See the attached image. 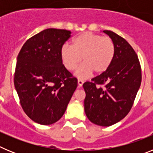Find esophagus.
I'll return each instance as SVG.
<instances>
[{
  "label": "esophagus",
  "instance_id": "1",
  "mask_svg": "<svg viewBox=\"0 0 153 153\" xmlns=\"http://www.w3.org/2000/svg\"><path fill=\"white\" fill-rule=\"evenodd\" d=\"M77 82H78V86H79V87H82V86H83V81L82 80V79H79Z\"/></svg>",
  "mask_w": 153,
  "mask_h": 153
}]
</instances>
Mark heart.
Returning <instances> with one entry per match:
<instances>
[{
	"label": "heart",
	"instance_id": "obj_1",
	"mask_svg": "<svg viewBox=\"0 0 153 153\" xmlns=\"http://www.w3.org/2000/svg\"><path fill=\"white\" fill-rule=\"evenodd\" d=\"M72 46L64 44L60 56L64 67L68 70H75L82 60V64L76 70L79 79L89 77L93 71L102 74L111 65L115 55V45L109 36H102L91 32H84L76 36Z\"/></svg>",
	"mask_w": 153,
	"mask_h": 153
}]
</instances>
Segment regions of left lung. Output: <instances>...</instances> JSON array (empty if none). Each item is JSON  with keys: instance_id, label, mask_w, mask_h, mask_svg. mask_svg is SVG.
<instances>
[{"instance_id": "1", "label": "left lung", "mask_w": 153, "mask_h": 153, "mask_svg": "<svg viewBox=\"0 0 153 153\" xmlns=\"http://www.w3.org/2000/svg\"><path fill=\"white\" fill-rule=\"evenodd\" d=\"M113 40L115 55L109 68L83 83L84 109L90 122L109 126L130 111L141 85L139 58L130 44L111 30H103Z\"/></svg>"}]
</instances>
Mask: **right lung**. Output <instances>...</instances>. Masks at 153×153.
I'll list each match as a JSON object with an SVG mask.
<instances>
[{"label": "right lung", "mask_w": 153, "mask_h": 153, "mask_svg": "<svg viewBox=\"0 0 153 153\" xmlns=\"http://www.w3.org/2000/svg\"><path fill=\"white\" fill-rule=\"evenodd\" d=\"M70 34L67 30H44L28 39L17 56L13 82L21 105L29 118L41 125L63 117L77 87V79L60 56Z\"/></svg>", "instance_id": "obj_1"}]
</instances>
